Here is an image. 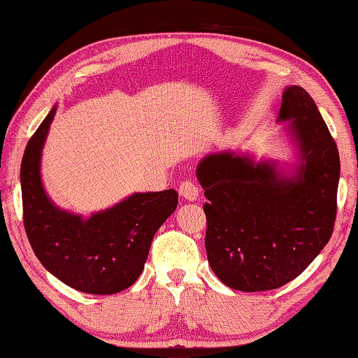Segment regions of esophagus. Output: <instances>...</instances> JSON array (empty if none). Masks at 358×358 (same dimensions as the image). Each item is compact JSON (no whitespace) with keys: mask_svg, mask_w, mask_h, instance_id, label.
I'll return each instance as SVG.
<instances>
[{"mask_svg":"<svg viewBox=\"0 0 358 358\" xmlns=\"http://www.w3.org/2000/svg\"><path fill=\"white\" fill-rule=\"evenodd\" d=\"M180 194L183 196V199L194 201V200H197V197H199V187H197L196 183H194V181L186 180L180 185Z\"/></svg>","mask_w":358,"mask_h":358,"instance_id":"1","label":"esophagus"}]
</instances>
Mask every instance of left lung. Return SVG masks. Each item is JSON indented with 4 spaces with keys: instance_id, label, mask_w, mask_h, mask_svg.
Returning <instances> with one entry per match:
<instances>
[{
    "instance_id": "1",
    "label": "left lung",
    "mask_w": 358,
    "mask_h": 358,
    "mask_svg": "<svg viewBox=\"0 0 358 358\" xmlns=\"http://www.w3.org/2000/svg\"><path fill=\"white\" fill-rule=\"evenodd\" d=\"M277 122H287L296 148L291 166L235 152L208 155L197 166L208 199V263L220 282L244 292L294 280L334 231L340 155L307 90H283Z\"/></svg>"
}]
</instances>
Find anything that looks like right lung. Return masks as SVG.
Instances as JSON below:
<instances>
[{"instance_id": "add662e5", "label": "right lung", "mask_w": 358, "mask_h": 358, "mask_svg": "<svg viewBox=\"0 0 358 358\" xmlns=\"http://www.w3.org/2000/svg\"><path fill=\"white\" fill-rule=\"evenodd\" d=\"M56 108L32 134L22 159L23 222L38 262L62 283L87 294H114L138 280L152 239L177 210L178 192H134L83 217L56 206L41 177V159Z\"/></svg>"}]
</instances>
